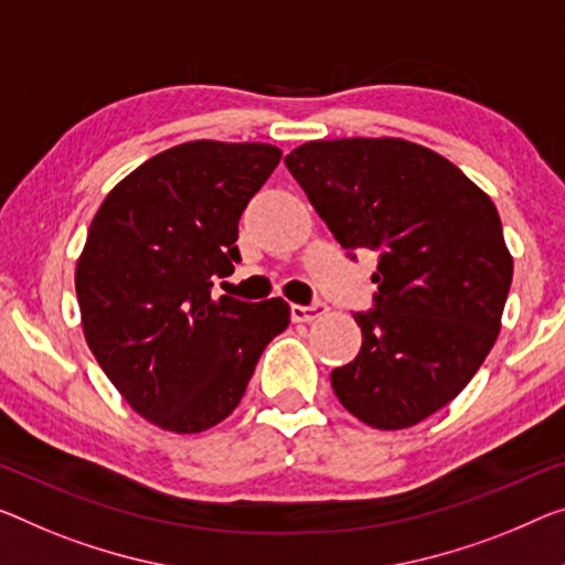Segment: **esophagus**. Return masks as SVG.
I'll return each mask as SVG.
<instances>
[{"mask_svg":"<svg viewBox=\"0 0 565 565\" xmlns=\"http://www.w3.org/2000/svg\"><path fill=\"white\" fill-rule=\"evenodd\" d=\"M328 308L326 302H312V306H290V318L295 320V323H310V320H316L323 316Z\"/></svg>","mask_w":565,"mask_h":565,"instance_id":"1","label":"esophagus"}]
</instances>
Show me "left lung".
<instances>
[{
  "label": "left lung",
  "mask_w": 565,
  "mask_h": 565,
  "mask_svg": "<svg viewBox=\"0 0 565 565\" xmlns=\"http://www.w3.org/2000/svg\"><path fill=\"white\" fill-rule=\"evenodd\" d=\"M341 247L376 253L361 351L333 369L345 409L406 429L470 384L498 341L513 257L492 199L445 156L404 138L310 141L285 156Z\"/></svg>",
  "instance_id": "1"
}]
</instances>
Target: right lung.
Listing matches in <instances>:
<instances>
[{
    "mask_svg": "<svg viewBox=\"0 0 565 565\" xmlns=\"http://www.w3.org/2000/svg\"><path fill=\"white\" fill-rule=\"evenodd\" d=\"M282 151L189 141L110 189L75 267L95 361L156 427L196 434L237 409L259 355L290 323L282 298H212L239 263V216Z\"/></svg>",
    "mask_w": 565,
    "mask_h": 565,
    "instance_id": "add662e5",
    "label": "right lung"
}]
</instances>
